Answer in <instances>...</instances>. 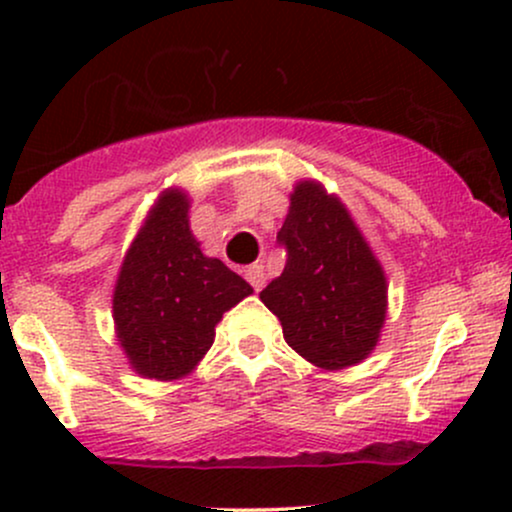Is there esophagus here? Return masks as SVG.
I'll use <instances>...</instances> for the list:
<instances>
[{
    "instance_id": "34e87169",
    "label": "esophagus",
    "mask_w": 512,
    "mask_h": 512,
    "mask_svg": "<svg viewBox=\"0 0 512 512\" xmlns=\"http://www.w3.org/2000/svg\"><path fill=\"white\" fill-rule=\"evenodd\" d=\"M245 279H248V284L252 286V289L260 291L264 286V279H267V276H264L262 264H250V267L245 269Z\"/></svg>"
}]
</instances>
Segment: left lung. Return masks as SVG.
I'll return each instance as SVG.
<instances>
[{
  "mask_svg": "<svg viewBox=\"0 0 512 512\" xmlns=\"http://www.w3.org/2000/svg\"><path fill=\"white\" fill-rule=\"evenodd\" d=\"M276 243L286 250L284 272L260 298L286 344L327 370L363 361L385 322L387 286L346 209L322 185L301 182Z\"/></svg>",
  "mask_w": 512,
  "mask_h": 512,
  "instance_id": "1",
  "label": "left lung"
}]
</instances>
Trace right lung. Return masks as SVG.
Returning <instances> with one entry per match:
<instances>
[{
	"instance_id": "add662e5",
	"label": "right lung",
	"mask_w": 512,
	"mask_h": 512,
	"mask_svg": "<svg viewBox=\"0 0 512 512\" xmlns=\"http://www.w3.org/2000/svg\"><path fill=\"white\" fill-rule=\"evenodd\" d=\"M187 209L178 190L158 199L115 286L117 337L132 368L146 378L190 373L214 344L216 322L252 293L221 260L202 255Z\"/></svg>"
}]
</instances>
